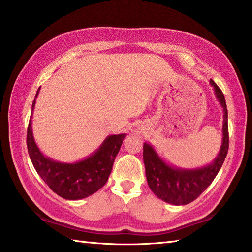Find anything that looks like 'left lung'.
Returning <instances> with one entry per match:
<instances>
[{
    "label": "left lung",
    "instance_id": "8db88e82",
    "mask_svg": "<svg viewBox=\"0 0 252 252\" xmlns=\"http://www.w3.org/2000/svg\"><path fill=\"white\" fill-rule=\"evenodd\" d=\"M209 82L223 113L220 150L212 163L197 168L177 167L159 157L149 142H145L143 145L146 181L151 190L165 203L180 206L193 202L212 184L226 158L229 146L226 100L219 87L212 79Z\"/></svg>",
    "mask_w": 252,
    "mask_h": 252
}]
</instances>
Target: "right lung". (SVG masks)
<instances>
[{"label":"right lung","instance_id":"obj_1","mask_svg":"<svg viewBox=\"0 0 252 252\" xmlns=\"http://www.w3.org/2000/svg\"><path fill=\"white\" fill-rule=\"evenodd\" d=\"M39 89L32 106V116L27 129V150L31 161L38 175L58 196L68 200L88 197L107 183L114 159L126 134L108 135L101 145L88 158L74 163L58 162L45 157L36 144L32 129V117Z\"/></svg>","mask_w":252,"mask_h":252}]
</instances>
